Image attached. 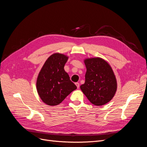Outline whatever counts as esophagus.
I'll return each instance as SVG.
<instances>
[{"label":"esophagus","mask_w":147,"mask_h":147,"mask_svg":"<svg viewBox=\"0 0 147 147\" xmlns=\"http://www.w3.org/2000/svg\"><path fill=\"white\" fill-rule=\"evenodd\" d=\"M75 85L77 86V88H79V87H80V84H79V83H75Z\"/></svg>","instance_id":"34e87169"}]
</instances>
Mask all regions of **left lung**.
Here are the masks:
<instances>
[{"mask_svg":"<svg viewBox=\"0 0 147 147\" xmlns=\"http://www.w3.org/2000/svg\"><path fill=\"white\" fill-rule=\"evenodd\" d=\"M86 67L85 82L80 86L83 94L92 104L101 106L108 103L117 90V82L112 68L101 57L84 60Z\"/></svg>","mask_w":147,"mask_h":147,"instance_id":"8db88e82","label":"left lung"}]
</instances>
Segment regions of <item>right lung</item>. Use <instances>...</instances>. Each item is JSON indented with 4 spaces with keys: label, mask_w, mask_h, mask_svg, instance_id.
Instances as JSON below:
<instances>
[{
    "label": "right lung",
    "mask_w": 147,
    "mask_h": 147,
    "mask_svg": "<svg viewBox=\"0 0 147 147\" xmlns=\"http://www.w3.org/2000/svg\"><path fill=\"white\" fill-rule=\"evenodd\" d=\"M68 59L67 56L62 53H54L47 59L38 75L37 91L42 100L48 105L59 104L77 89L64 69Z\"/></svg>",
    "instance_id": "right-lung-1"
}]
</instances>
